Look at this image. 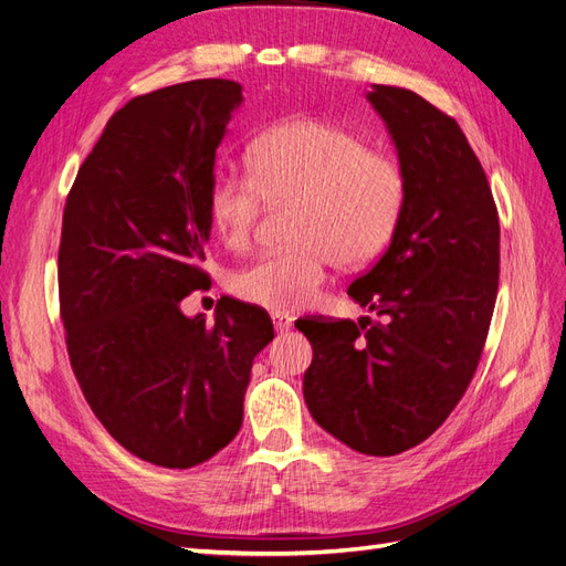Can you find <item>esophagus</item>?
Listing matches in <instances>:
<instances>
[{
	"mask_svg": "<svg viewBox=\"0 0 566 566\" xmlns=\"http://www.w3.org/2000/svg\"><path fill=\"white\" fill-rule=\"evenodd\" d=\"M271 318H273V328H276L279 333H287L290 328H293V318L283 312H273Z\"/></svg>",
	"mask_w": 566,
	"mask_h": 566,
	"instance_id": "1",
	"label": "esophagus"
}]
</instances>
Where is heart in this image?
Segmentation results:
<instances>
[{"label":"heart","mask_w":566,"mask_h":566,"mask_svg":"<svg viewBox=\"0 0 566 566\" xmlns=\"http://www.w3.org/2000/svg\"><path fill=\"white\" fill-rule=\"evenodd\" d=\"M250 172H217L208 214L221 243L250 245L269 205L297 202V245L256 256L231 276V290L271 310L316 300L335 262L356 266L378 256L399 229L406 172L389 150L323 119L297 117L269 129L250 148Z\"/></svg>","instance_id":"b5f03b06"}]
</instances>
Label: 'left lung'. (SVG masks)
I'll return each instance as SVG.
<instances>
[{
    "label": "left lung",
    "instance_id": "8db88e82",
    "mask_svg": "<svg viewBox=\"0 0 566 566\" xmlns=\"http://www.w3.org/2000/svg\"><path fill=\"white\" fill-rule=\"evenodd\" d=\"M406 172L391 243L347 293L378 321L304 318L312 342L304 401L349 449L397 455L451 416L482 358L499 295L501 224L482 163L455 117L375 84Z\"/></svg>",
    "mask_w": 566,
    "mask_h": 566
}]
</instances>
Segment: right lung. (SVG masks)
I'll return each instance as SVG.
<instances>
[{"label":"right lung","instance_id":"1","mask_svg":"<svg viewBox=\"0 0 566 566\" xmlns=\"http://www.w3.org/2000/svg\"><path fill=\"white\" fill-rule=\"evenodd\" d=\"M243 101L231 80L132 98L65 198L59 304L73 373L108 434L158 468L200 465L238 434L252 361L273 339L256 304L221 297L214 323L179 310L210 283L208 191Z\"/></svg>","mask_w":566,"mask_h":566}]
</instances>
